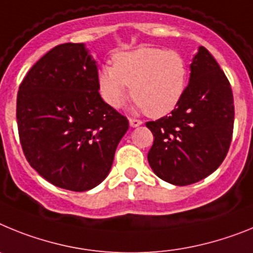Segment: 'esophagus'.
<instances>
[{
    "label": "esophagus",
    "mask_w": 253,
    "mask_h": 253,
    "mask_svg": "<svg viewBox=\"0 0 253 253\" xmlns=\"http://www.w3.org/2000/svg\"><path fill=\"white\" fill-rule=\"evenodd\" d=\"M129 126L131 127H139L140 125L142 124L141 121L140 120H135V118H129Z\"/></svg>",
    "instance_id": "34e87169"
}]
</instances>
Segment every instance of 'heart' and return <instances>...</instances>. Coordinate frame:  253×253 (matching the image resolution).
Here are the masks:
<instances>
[{"instance_id": "b5f03b06", "label": "heart", "mask_w": 253, "mask_h": 253, "mask_svg": "<svg viewBox=\"0 0 253 253\" xmlns=\"http://www.w3.org/2000/svg\"><path fill=\"white\" fill-rule=\"evenodd\" d=\"M187 75L186 60L177 50L142 47L118 53L114 66H102L98 86L112 108L124 104L131 86L133 108L162 117L178 105L187 86Z\"/></svg>"}]
</instances>
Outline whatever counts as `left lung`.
<instances>
[{
    "mask_svg": "<svg viewBox=\"0 0 253 253\" xmlns=\"http://www.w3.org/2000/svg\"><path fill=\"white\" fill-rule=\"evenodd\" d=\"M190 83L169 116L146 122L154 135L148 160L160 179L187 186L211 174L227 157L234 124L233 94L211 53L200 47Z\"/></svg>",
    "mask_w": 253,
    "mask_h": 253,
    "instance_id": "left-lung-1",
    "label": "left lung"
}]
</instances>
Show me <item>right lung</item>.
<instances>
[{
  "label": "right lung",
  "instance_id": "obj_1",
  "mask_svg": "<svg viewBox=\"0 0 253 253\" xmlns=\"http://www.w3.org/2000/svg\"><path fill=\"white\" fill-rule=\"evenodd\" d=\"M30 166L65 190L83 192L108 175L128 121L102 99L98 67L84 43H65L26 74L16 102Z\"/></svg>",
  "mask_w": 253,
  "mask_h": 253
}]
</instances>
